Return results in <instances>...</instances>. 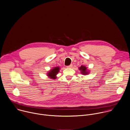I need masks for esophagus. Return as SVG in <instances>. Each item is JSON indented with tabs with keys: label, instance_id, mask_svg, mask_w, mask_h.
Instances as JSON below:
<instances>
[{
	"label": "esophagus",
	"instance_id": "34e87169",
	"mask_svg": "<svg viewBox=\"0 0 130 130\" xmlns=\"http://www.w3.org/2000/svg\"><path fill=\"white\" fill-rule=\"evenodd\" d=\"M72 67H73V64H70V65H69V66H67V67L68 68H72Z\"/></svg>",
	"mask_w": 130,
	"mask_h": 130
}]
</instances>
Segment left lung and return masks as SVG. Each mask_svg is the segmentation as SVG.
I'll use <instances>...</instances> for the list:
<instances>
[{
  "label": "left lung",
  "instance_id": "1",
  "mask_svg": "<svg viewBox=\"0 0 130 130\" xmlns=\"http://www.w3.org/2000/svg\"><path fill=\"white\" fill-rule=\"evenodd\" d=\"M79 70L81 71V72H82V74H85V75L88 74V71H87V68H86L85 66H82L79 68Z\"/></svg>",
  "mask_w": 130,
  "mask_h": 130
}]
</instances>
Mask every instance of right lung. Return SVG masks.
Returning <instances> with one entry per match:
<instances>
[{
	"instance_id": "right-lung-1",
	"label": "right lung",
	"mask_w": 130,
	"mask_h": 130,
	"mask_svg": "<svg viewBox=\"0 0 130 130\" xmlns=\"http://www.w3.org/2000/svg\"><path fill=\"white\" fill-rule=\"evenodd\" d=\"M59 67H55L54 68L52 69L50 71L48 72V74H47V76H49V77H50L52 79H56V75H57V74L59 72Z\"/></svg>"
}]
</instances>
